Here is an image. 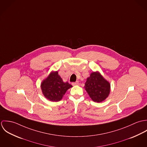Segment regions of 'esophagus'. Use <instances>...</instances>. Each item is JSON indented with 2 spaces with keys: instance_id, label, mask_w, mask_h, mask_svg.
I'll return each mask as SVG.
<instances>
[{
  "instance_id": "obj_1",
  "label": "esophagus",
  "mask_w": 147,
  "mask_h": 147,
  "mask_svg": "<svg viewBox=\"0 0 147 147\" xmlns=\"http://www.w3.org/2000/svg\"><path fill=\"white\" fill-rule=\"evenodd\" d=\"M72 85L73 86H75V85H79V82H76L75 83H72Z\"/></svg>"
}]
</instances>
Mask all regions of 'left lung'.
I'll list each match as a JSON object with an SVG mask.
<instances>
[{
    "label": "left lung",
    "instance_id": "8db88e82",
    "mask_svg": "<svg viewBox=\"0 0 147 147\" xmlns=\"http://www.w3.org/2000/svg\"><path fill=\"white\" fill-rule=\"evenodd\" d=\"M90 98L96 102H101L110 92V84L98 71L93 72L86 79L84 87Z\"/></svg>",
    "mask_w": 147,
    "mask_h": 147
}]
</instances>
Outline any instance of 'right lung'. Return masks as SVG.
I'll return each instance as SVG.
<instances>
[{
  "instance_id": "obj_1",
  "label": "right lung",
  "mask_w": 147,
  "mask_h": 147,
  "mask_svg": "<svg viewBox=\"0 0 147 147\" xmlns=\"http://www.w3.org/2000/svg\"><path fill=\"white\" fill-rule=\"evenodd\" d=\"M72 87L67 82H63L57 71H51L41 84L42 94L47 100L52 102L61 101L67 90Z\"/></svg>"
}]
</instances>
